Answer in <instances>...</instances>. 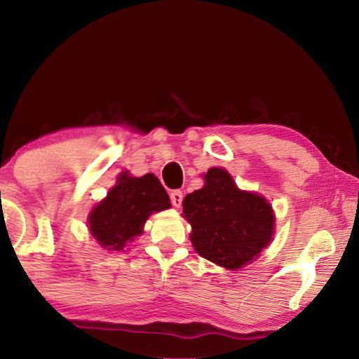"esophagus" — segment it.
Masks as SVG:
<instances>
[{
	"mask_svg": "<svg viewBox=\"0 0 359 359\" xmlns=\"http://www.w3.org/2000/svg\"><path fill=\"white\" fill-rule=\"evenodd\" d=\"M182 201H184V193H182L180 189H174V191H171V203L175 208H180Z\"/></svg>",
	"mask_w": 359,
	"mask_h": 359,
	"instance_id": "34e87169",
	"label": "esophagus"
}]
</instances>
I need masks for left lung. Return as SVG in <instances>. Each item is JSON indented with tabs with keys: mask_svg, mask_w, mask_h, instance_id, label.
<instances>
[{
	"mask_svg": "<svg viewBox=\"0 0 359 359\" xmlns=\"http://www.w3.org/2000/svg\"><path fill=\"white\" fill-rule=\"evenodd\" d=\"M203 180L182 202L193 248L208 262L238 271L271 243L273 210L263 196L238 188L224 168H210Z\"/></svg>",
	"mask_w": 359,
	"mask_h": 359,
	"instance_id": "left-lung-1",
	"label": "left lung"
}]
</instances>
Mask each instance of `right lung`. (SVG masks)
Here are the masks:
<instances>
[{"label": "right lung", "instance_id": "1", "mask_svg": "<svg viewBox=\"0 0 359 359\" xmlns=\"http://www.w3.org/2000/svg\"><path fill=\"white\" fill-rule=\"evenodd\" d=\"M170 207V196L156 175L132 177L124 171L107 198L90 212V233L105 250L124 252L143 233L147 217Z\"/></svg>", "mask_w": 359, "mask_h": 359}]
</instances>
